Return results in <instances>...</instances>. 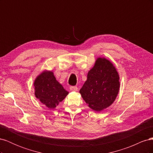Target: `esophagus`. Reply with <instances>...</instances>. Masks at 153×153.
I'll return each instance as SVG.
<instances>
[{
	"mask_svg": "<svg viewBox=\"0 0 153 153\" xmlns=\"http://www.w3.org/2000/svg\"><path fill=\"white\" fill-rule=\"evenodd\" d=\"M69 89L71 91H77L78 88L76 86H71L70 88H69Z\"/></svg>",
	"mask_w": 153,
	"mask_h": 153,
	"instance_id": "obj_1",
	"label": "esophagus"
}]
</instances>
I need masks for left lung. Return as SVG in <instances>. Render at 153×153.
<instances>
[{
  "label": "left lung",
  "mask_w": 153,
  "mask_h": 153,
  "mask_svg": "<svg viewBox=\"0 0 153 153\" xmlns=\"http://www.w3.org/2000/svg\"><path fill=\"white\" fill-rule=\"evenodd\" d=\"M120 77L113 63L98 57L87 73V78L80 90L88 106L96 112L108 108L116 99L120 88Z\"/></svg>",
  "instance_id": "obj_1"
}]
</instances>
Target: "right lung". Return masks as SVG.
<instances>
[{"instance_id": "right-lung-1", "label": "right lung", "mask_w": 153, "mask_h": 153, "mask_svg": "<svg viewBox=\"0 0 153 153\" xmlns=\"http://www.w3.org/2000/svg\"><path fill=\"white\" fill-rule=\"evenodd\" d=\"M34 87L36 98L50 109L56 108L69 93L56 80L53 72L49 70H44L36 76Z\"/></svg>"}]
</instances>
